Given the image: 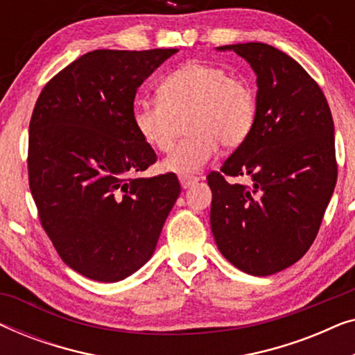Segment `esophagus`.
<instances>
[{"mask_svg": "<svg viewBox=\"0 0 355 355\" xmlns=\"http://www.w3.org/2000/svg\"><path fill=\"white\" fill-rule=\"evenodd\" d=\"M179 182H181L182 189H189V187H192L193 184L198 182V178L191 176V174H179Z\"/></svg>", "mask_w": 355, "mask_h": 355, "instance_id": "1", "label": "esophagus"}]
</instances>
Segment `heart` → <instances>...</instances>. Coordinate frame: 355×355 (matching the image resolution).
Returning <instances> with one entry per match:
<instances>
[{
    "label": "heart",
    "instance_id": "b5f03b06",
    "mask_svg": "<svg viewBox=\"0 0 355 355\" xmlns=\"http://www.w3.org/2000/svg\"><path fill=\"white\" fill-rule=\"evenodd\" d=\"M191 135L166 158L164 171H200L218 153L241 147L254 129L257 94L245 77L231 76L226 67L189 61L159 82L158 95L135 101L132 121L145 144L159 152L173 147L181 119Z\"/></svg>",
    "mask_w": 355,
    "mask_h": 355
}]
</instances>
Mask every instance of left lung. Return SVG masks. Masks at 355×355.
Masks as SVG:
<instances>
[{
	"mask_svg": "<svg viewBox=\"0 0 355 355\" xmlns=\"http://www.w3.org/2000/svg\"><path fill=\"white\" fill-rule=\"evenodd\" d=\"M218 50L249 62L259 92L250 135L207 176L211 232L236 268L268 276L302 259L318 234L338 179L331 111L307 71L275 46L250 42Z\"/></svg>",
	"mask_w": 355,
	"mask_h": 355,
	"instance_id": "8db88e82",
	"label": "left lung"
}]
</instances>
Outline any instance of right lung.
I'll return each mask as SVG.
<instances>
[{"label":"right lung","instance_id":"1","mask_svg":"<svg viewBox=\"0 0 355 355\" xmlns=\"http://www.w3.org/2000/svg\"><path fill=\"white\" fill-rule=\"evenodd\" d=\"M178 53L95 50L43 87L28 125V186L61 260L116 283L147 263L181 193L174 173L134 178L157 162L132 121L142 82Z\"/></svg>","mask_w":355,"mask_h":355}]
</instances>
